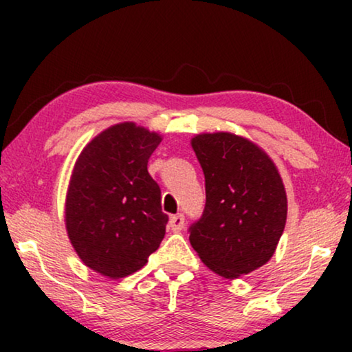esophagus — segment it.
Returning <instances> with one entry per match:
<instances>
[{
	"label": "esophagus",
	"instance_id": "esophagus-1",
	"mask_svg": "<svg viewBox=\"0 0 352 352\" xmlns=\"http://www.w3.org/2000/svg\"><path fill=\"white\" fill-rule=\"evenodd\" d=\"M170 228L173 232H179V230L184 228V214L177 213L175 216H171L170 219Z\"/></svg>",
	"mask_w": 352,
	"mask_h": 352
}]
</instances>
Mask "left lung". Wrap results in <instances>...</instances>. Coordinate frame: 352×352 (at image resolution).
<instances>
[{
  "mask_svg": "<svg viewBox=\"0 0 352 352\" xmlns=\"http://www.w3.org/2000/svg\"><path fill=\"white\" fill-rule=\"evenodd\" d=\"M205 175L206 201L189 240L201 261L226 278L266 264L287 221V195L261 148L230 133L192 139Z\"/></svg>",
  "mask_w": 352,
  "mask_h": 352,
  "instance_id": "8db88e82",
  "label": "left lung"
}]
</instances>
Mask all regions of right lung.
<instances>
[{
	"mask_svg": "<svg viewBox=\"0 0 352 352\" xmlns=\"http://www.w3.org/2000/svg\"><path fill=\"white\" fill-rule=\"evenodd\" d=\"M162 138L120 123L94 138L75 163L67 232L86 266L110 278L141 269L165 237L160 186L147 171Z\"/></svg>",
	"mask_w": 352,
	"mask_h": 352,
	"instance_id": "obj_1",
	"label": "right lung"
}]
</instances>
